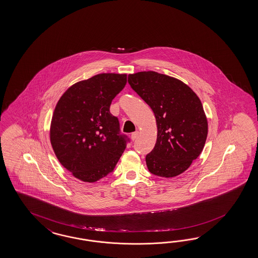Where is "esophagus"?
Masks as SVG:
<instances>
[{
    "instance_id": "34e87169",
    "label": "esophagus",
    "mask_w": 258,
    "mask_h": 258,
    "mask_svg": "<svg viewBox=\"0 0 258 258\" xmlns=\"http://www.w3.org/2000/svg\"><path fill=\"white\" fill-rule=\"evenodd\" d=\"M139 137V132H133L132 134V141H134V140H136V139Z\"/></svg>"
}]
</instances>
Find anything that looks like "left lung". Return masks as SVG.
I'll list each match as a JSON object with an SVG mask.
<instances>
[{
  "label": "left lung",
  "instance_id": "obj_1",
  "mask_svg": "<svg viewBox=\"0 0 258 258\" xmlns=\"http://www.w3.org/2000/svg\"><path fill=\"white\" fill-rule=\"evenodd\" d=\"M127 81L156 117L157 142L145 157L148 170L165 178L180 175L201 155L207 139L200 98L181 80L153 71L128 75Z\"/></svg>",
  "mask_w": 258,
  "mask_h": 258
}]
</instances>
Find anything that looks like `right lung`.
Instances as JSON below:
<instances>
[{
    "label": "right lung",
    "instance_id": "right-lung-1",
    "mask_svg": "<svg viewBox=\"0 0 258 258\" xmlns=\"http://www.w3.org/2000/svg\"><path fill=\"white\" fill-rule=\"evenodd\" d=\"M126 84V74H100L71 86L57 102L51 145L63 167L82 182H97L113 171L126 148L118 119L110 113Z\"/></svg>",
    "mask_w": 258,
    "mask_h": 258
}]
</instances>
